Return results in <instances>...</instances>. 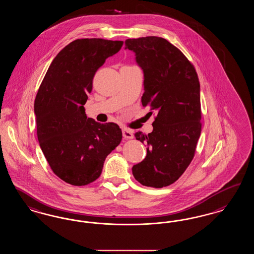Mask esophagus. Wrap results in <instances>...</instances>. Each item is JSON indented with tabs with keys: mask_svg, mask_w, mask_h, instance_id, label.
I'll use <instances>...</instances> for the list:
<instances>
[{
	"mask_svg": "<svg viewBox=\"0 0 254 254\" xmlns=\"http://www.w3.org/2000/svg\"><path fill=\"white\" fill-rule=\"evenodd\" d=\"M123 137L125 139H132L133 138V132L127 128H124L122 130Z\"/></svg>",
	"mask_w": 254,
	"mask_h": 254,
	"instance_id": "1",
	"label": "esophagus"
}]
</instances>
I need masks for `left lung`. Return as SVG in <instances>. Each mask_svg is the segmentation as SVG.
<instances>
[{
    "label": "left lung",
    "instance_id": "1",
    "mask_svg": "<svg viewBox=\"0 0 254 254\" xmlns=\"http://www.w3.org/2000/svg\"><path fill=\"white\" fill-rule=\"evenodd\" d=\"M125 44L142 70V106L157 112L151 133H135L145 144L146 156L133 165L132 174L144 186L163 188L193 160L201 131L200 85L193 65L165 39H129Z\"/></svg>",
    "mask_w": 254,
    "mask_h": 254
}]
</instances>
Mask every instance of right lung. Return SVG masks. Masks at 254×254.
<instances>
[{
    "label": "right lung",
    "mask_w": 254,
    "mask_h": 254,
    "mask_svg": "<svg viewBox=\"0 0 254 254\" xmlns=\"http://www.w3.org/2000/svg\"><path fill=\"white\" fill-rule=\"evenodd\" d=\"M123 41H71L52 61L37 93L34 112L41 150L53 172L65 183L87 185L101 175L107 156L122 141L114 123L87 118L84 105L92 79Z\"/></svg>",
    "instance_id": "right-lung-1"
}]
</instances>
